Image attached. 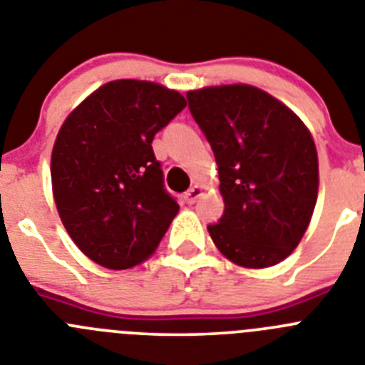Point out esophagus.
I'll return each instance as SVG.
<instances>
[{
    "label": "esophagus",
    "mask_w": 365,
    "mask_h": 365,
    "mask_svg": "<svg viewBox=\"0 0 365 365\" xmlns=\"http://www.w3.org/2000/svg\"><path fill=\"white\" fill-rule=\"evenodd\" d=\"M202 195V186L201 185H195L192 186V188L188 190V192L185 193V201L188 202V205H193V202L197 201L199 197Z\"/></svg>",
    "instance_id": "1"
}]
</instances>
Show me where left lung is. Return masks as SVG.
Instances as JSON below:
<instances>
[{
	"mask_svg": "<svg viewBox=\"0 0 365 365\" xmlns=\"http://www.w3.org/2000/svg\"><path fill=\"white\" fill-rule=\"evenodd\" d=\"M219 168L225 214L210 225L219 252L245 269L291 256L318 199V153L309 128L282 100L248 83L186 93Z\"/></svg>",
	"mask_w": 365,
	"mask_h": 365,
	"instance_id": "obj_1",
	"label": "left lung"
}]
</instances>
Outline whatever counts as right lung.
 <instances>
[{
    "instance_id": "add662e5",
    "label": "right lung",
    "mask_w": 365,
    "mask_h": 365,
    "mask_svg": "<svg viewBox=\"0 0 365 365\" xmlns=\"http://www.w3.org/2000/svg\"><path fill=\"white\" fill-rule=\"evenodd\" d=\"M185 108L175 89L113 80L63 120L51 153L54 205L74 245L98 265L144 263L179 212L151 143Z\"/></svg>"
}]
</instances>
